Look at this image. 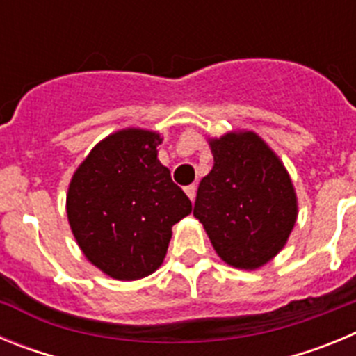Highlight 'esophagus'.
Segmentation results:
<instances>
[{
	"label": "esophagus",
	"mask_w": 356,
	"mask_h": 356,
	"mask_svg": "<svg viewBox=\"0 0 356 356\" xmlns=\"http://www.w3.org/2000/svg\"><path fill=\"white\" fill-rule=\"evenodd\" d=\"M185 194L188 196V200H194L196 197V185H187L185 187Z\"/></svg>",
	"instance_id": "obj_1"
}]
</instances>
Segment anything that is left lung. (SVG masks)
Listing matches in <instances>:
<instances>
[{
	"label": "left lung",
	"mask_w": 356,
	"mask_h": 356,
	"mask_svg": "<svg viewBox=\"0 0 356 356\" xmlns=\"http://www.w3.org/2000/svg\"><path fill=\"white\" fill-rule=\"evenodd\" d=\"M213 168L200 181L194 217L216 253L237 269H259L285 246L298 200L287 169L253 131L210 139Z\"/></svg>",
	"instance_id": "1"
}]
</instances>
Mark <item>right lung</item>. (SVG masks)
<instances>
[{"instance_id":"add662e5","label":"right lung","mask_w":356,"mask_h":356,"mask_svg":"<svg viewBox=\"0 0 356 356\" xmlns=\"http://www.w3.org/2000/svg\"><path fill=\"white\" fill-rule=\"evenodd\" d=\"M156 131L127 128L92 147L67 191V219L92 266L115 280H139L162 266L171 228L193 203L159 160Z\"/></svg>"}]
</instances>
